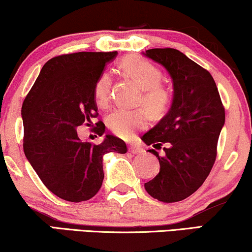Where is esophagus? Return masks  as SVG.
Segmentation results:
<instances>
[{"label":"esophagus","instance_id":"34e87169","mask_svg":"<svg viewBox=\"0 0 252 252\" xmlns=\"http://www.w3.org/2000/svg\"><path fill=\"white\" fill-rule=\"evenodd\" d=\"M129 152L133 154H139V153H142L144 150H142L141 147H139V146H135V145H131L129 146Z\"/></svg>","mask_w":252,"mask_h":252}]
</instances>
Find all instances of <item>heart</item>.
<instances>
[{"label":"heart","instance_id":"heart-1","mask_svg":"<svg viewBox=\"0 0 252 252\" xmlns=\"http://www.w3.org/2000/svg\"><path fill=\"white\" fill-rule=\"evenodd\" d=\"M123 69L144 90L145 106L154 113L166 110L170 101L168 90L160 85L161 72L158 67L142 58L129 57L123 63ZM112 77L104 72L94 85V99L99 107H107L111 98ZM148 123L147 113L144 110L117 108L107 118V126L114 134L123 139H132L138 129L144 128Z\"/></svg>","mask_w":252,"mask_h":252}]
</instances>
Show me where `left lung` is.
<instances>
[{"mask_svg": "<svg viewBox=\"0 0 252 252\" xmlns=\"http://www.w3.org/2000/svg\"><path fill=\"white\" fill-rule=\"evenodd\" d=\"M145 57L162 65L173 82L170 108L159 123L142 135L158 158L160 172L145 189L152 197L182 201L201 187L216 159L225 113L212 74L175 49H151Z\"/></svg>", "mask_w": 252, "mask_h": 252, "instance_id": "8db88e82", "label": "left lung"}]
</instances>
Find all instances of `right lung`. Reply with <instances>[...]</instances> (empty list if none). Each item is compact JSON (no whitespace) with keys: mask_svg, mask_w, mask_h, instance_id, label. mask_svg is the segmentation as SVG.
<instances>
[{"mask_svg":"<svg viewBox=\"0 0 252 252\" xmlns=\"http://www.w3.org/2000/svg\"><path fill=\"white\" fill-rule=\"evenodd\" d=\"M117 55L76 52L51 58L22 105L24 154L45 187L65 201L92 198L104 180V155L127 152L125 141L112 134L94 145L77 133V127L98 116L94 85ZM95 125L101 136L105 125Z\"/></svg>","mask_w":252,"mask_h":252,"instance_id":"add662e5","label":"right lung"}]
</instances>
